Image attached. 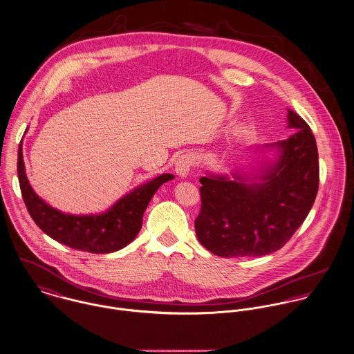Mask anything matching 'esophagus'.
Listing matches in <instances>:
<instances>
[{
	"label": "esophagus",
	"mask_w": 354,
	"mask_h": 354,
	"mask_svg": "<svg viewBox=\"0 0 354 354\" xmlns=\"http://www.w3.org/2000/svg\"><path fill=\"white\" fill-rule=\"evenodd\" d=\"M194 164H196V156L193 153H185L176 160L175 171L180 178H186L190 174Z\"/></svg>",
	"instance_id": "esophagus-1"
}]
</instances>
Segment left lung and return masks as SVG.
<instances>
[{"instance_id":"1","label":"left lung","mask_w":354,"mask_h":354,"mask_svg":"<svg viewBox=\"0 0 354 354\" xmlns=\"http://www.w3.org/2000/svg\"><path fill=\"white\" fill-rule=\"evenodd\" d=\"M286 140L252 148L257 165L230 175L206 172L201 182L196 232L201 244L224 258L275 252L308 216L319 187L317 147L310 126L288 110ZM265 151H273L268 158Z\"/></svg>"}]
</instances>
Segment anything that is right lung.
Masks as SVG:
<instances>
[{"mask_svg":"<svg viewBox=\"0 0 354 354\" xmlns=\"http://www.w3.org/2000/svg\"><path fill=\"white\" fill-rule=\"evenodd\" d=\"M17 175L24 203L40 230L61 244L93 254L114 252L131 243L142 227V216L152 196L162 183L175 178L161 174L120 196L102 213L72 214L50 206L34 192L26 174L21 142Z\"/></svg>","mask_w":354,"mask_h":354,"instance_id":"right-lung-1","label":"right lung"}]
</instances>
